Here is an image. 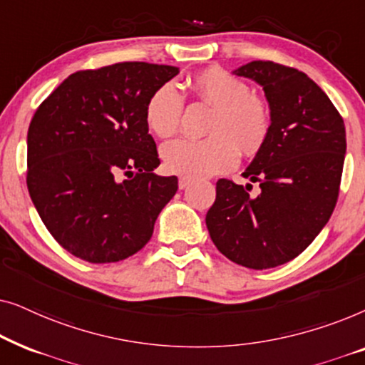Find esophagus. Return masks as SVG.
<instances>
[{"label": "esophagus", "mask_w": 365, "mask_h": 365, "mask_svg": "<svg viewBox=\"0 0 365 365\" xmlns=\"http://www.w3.org/2000/svg\"><path fill=\"white\" fill-rule=\"evenodd\" d=\"M189 184H191V179L189 178H179V189H186Z\"/></svg>", "instance_id": "34e87169"}]
</instances>
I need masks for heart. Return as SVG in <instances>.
I'll use <instances>...</instances> for the list:
<instances>
[{
  "label": "heart",
  "mask_w": 365,
  "mask_h": 365,
  "mask_svg": "<svg viewBox=\"0 0 365 365\" xmlns=\"http://www.w3.org/2000/svg\"><path fill=\"white\" fill-rule=\"evenodd\" d=\"M194 93L214 106L209 138H178L161 148L168 173L184 178H206L236 166V149L254 154L271 131V109L266 99L226 69L209 68L192 78ZM184 99L174 83H164L149 96L144 109L148 128L159 138L176 131Z\"/></svg>",
  "instance_id": "b5f03b06"
}]
</instances>
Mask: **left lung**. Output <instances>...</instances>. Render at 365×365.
<instances>
[{"mask_svg": "<svg viewBox=\"0 0 365 365\" xmlns=\"http://www.w3.org/2000/svg\"><path fill=\"white\" fill-rule=\"evenodd\" d=\"M261 84L271 109L266 143L242 173L261 192L229 179L216 182L206 214L212 242L249 269L297 257L336 207L346 158V126L327 94L299 69L251 61L234 71Z\"/></svg>", "mask_w": 365, "mask_h": 365, "instance_id": "8db88e82", "label": "left lung"}]
</instances>
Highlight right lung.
Listing matches in <instances>:
<instances>
[{
  "instance_id": "1",
  "label": "right lung",
  "mask_w": 365,
  "mask_h": 365,
  "mask_svg": "<svg viewBox=\"0 0 365 365\" xmlns=\"http://www.w3.org/2000/svg\"><path fill=\"white\" fill-rule=\"evenodd\" d=\"M178 73L139 61L78 71L34 113L28 191L44 226L73 256L118 262L151 239L178 178L154 174L161 161L144 109Z\"/></svg>"
}]
</instances>
